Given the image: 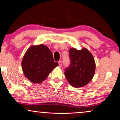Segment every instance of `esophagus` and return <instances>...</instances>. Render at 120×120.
<instances>
[{
    "label": "esophagus",
    "instance_id": "34e87169",
    "mask_svg": "<svg viewBox=\"0 0 120 120\" xmlns=\"http://www.w3.org/2000/svg\"><path fill=\"white\" fill-rule=\"evenodd\" d=\"M59 63V66H62V61H59L58 62Z\"/></svg>",
    "mask_w": 120,
    "mask_h": 120
}]
</instances>
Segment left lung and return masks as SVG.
Wrapping results in <instances>:
<instances>
[{"label": "left lung", "instance_id": "left-lung-1", "mask_svg": "<svg viewBox=\"0 0 120 120\" xmlns=\"http://www.w3.org/2000/svg\"><path fill=\"white\" fill-rule=\"evenodd\" d=\"M70 65L65 69L64 74L70 85L75 88L82 87L93 78L96 64L91 53L86 49L69 50Z\"/></svg>", "mask_w": 120, "mask_h": 120}]
</instances>
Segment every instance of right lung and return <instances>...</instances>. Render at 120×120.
Masks as SVG:
<instances>
[{
    "label": "right lung",
    "instance_id": "right-lung-1",
    "mask_svg": "<svg viewBox=\"0 0 120 120\" xmlns=\"http://www.w3.org/2000/svg\"><path fill=\"white\" fill-rule=\"evenodd\" d=\"M59 64L55 62L51 51L46 46H32L27 50L22 62L26 77L34 83L44 81Z\"/></svg>",
    "mask_w": 120,
    "mask_h": 120
}]
</instances>
